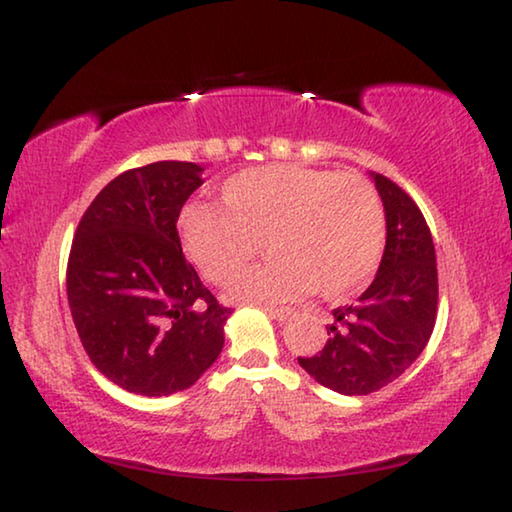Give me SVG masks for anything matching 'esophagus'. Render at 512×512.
<instances>
[{"label": "esophagus", "instance_id": "esophagus-1", "mask_svg": "<svg viewBox=\"0 0 512 512\" xmlns=\"http://www.w3.org/2000/svg\"><path fill=\"white\" fill-rule=\"evenodd\" d=\"M264 311L271 318L280 320V323H284V320H291L293 316H296V309H291V307H266Z\"/></svg>", "mask_w": 512, "mask_h": 512}]
</instances>
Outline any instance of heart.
<instances>
[{
	"label": "heart",
	"instance_id": "obj_1",
	"mask_svg": "<svg viewBox=\"0 0 512 512\" xmlns=\"http://www.w3.org/2000/svg\"><path fill=\"white\" fill-rule=\"evenodd\" d=\"M225 205L189 203L178 219L187 255L214 284H228L257 257L275 259L241 275L232 298L291 300L314 291L336 300L366 287L386 244V210L361 173L271 164L235 173Z\"/></svg>",
	"mask_w": 512,
	"mask_h": 512
}]
</instances>
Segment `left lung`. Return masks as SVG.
I'll return each mask as SVG.
<instances>
[{"label":"left lung","instance_id":"left-lung-1","mask_svg":"<svg viewBox=\"0 0 512 512\" xmlns=\"http://www.w3.org/2000/svg\"><path fill=\"white\" fill-rule=\"evenodd\" d=\"M386 210L379 271L357 305L336 307L327 343L298 357L318 384L341 395H368L391 384L420 357L436 325L438 268L429 225L413 198L372 173Z\"/></svg>","mask_w":512,"mask_h":512}]
</instances>
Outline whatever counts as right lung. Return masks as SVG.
Masks as SVG:
<instances>
[{
    "mask_svg": "<svg viewBox=\"0 0 512 512\" xmlns=\"http://www.w3.org/2000/svg\"><path fill=\"white\" fill-rule=\"evenodd\" d=\"M201 173L176 160L128 169L74 232L67 300L76 332L101 375L128 393L185 391L223 350L232 309L205 289L176 228Z\"/></svg>",
    "mask_w": 512,
    "mask_h": 512,
    "instance_id": "add662e5",
    "label": "right lung"
}]
</instances>
